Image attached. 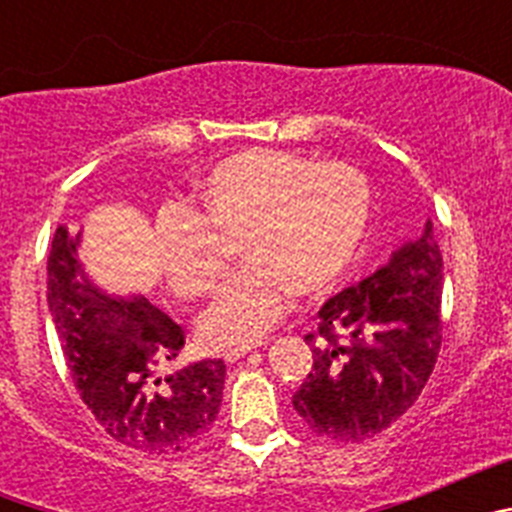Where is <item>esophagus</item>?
Wrapping results in <instances>:
<instances>
[{"label": "esophagus", "mask_w": 512, "mask_h": 512, "mask_svg": "<svg viewBox=\"0 0 512 512\" xmlns=\"http://www.w3.org/2000/svg\"><path fill=\"white\" fill-rule=\"evenodd\" d=\"M259 346H266L264 341H256V343H238V346H228L223 351V359L225 361H238L241 356H246L248 351H253V348H259Z\"/></svg>", "instance_id": "34e87169"}]
</instances>
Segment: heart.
Returning <instances> with one entry per match:
<instances>
[{"label":"heart","instance_id":"heart-1","mask_svg":"<svg viewBox=\"0 0 512 512\" xmlns=\"http://www.w3.org/2000/svg\"><path fill=\"white\" fill-rule=\"evenodd\" d=\"M200 212L171 205L156 217V256L171 292L207 295L225 269L220 235H241L246 261L202 312L207 346L256 341L292 292L318 295L354 261L372 215V184L348 164H312L274 148L223 158L197 179Z\"/></svg>","mask_w":512,"mask_h":512}]
</instances>
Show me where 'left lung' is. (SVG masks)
<instances>
[{
    "instance_id": "1",
    "label": "left lung",
    "mask_w": 512,
    "mask_h": 512,
    "mask_svg": "<svg viewBox=\"0 0 512 512\" xmlns=\"http://www.w3.org/2000/svg\"><path fill=\"white\" fill-rule=\"evenodd\" d=\"M443 259L433 223L318 312L312 372L292 397L312 433L364 441L418 400L441 348Z\"/></svg>"
}]
</instances>
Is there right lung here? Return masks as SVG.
Returning <instances> with one entry per match:
<instances>
[{"label": "right lung", "mask_w": 512, "mask_h": 512, "mask_svg": "<svg viewBox=\"0 0 512 512\" xmlns=\"http://www.w3.org/2000/svg\"><path fill=\"white\" fill-rule=\"evenodd\" d=\"M81 230L58 225L48 253V312L66 364L94 418L115 441L148 454H184L212 431L225 387L223 359L158 374L184 333L143 295H110L79 259Z\"/></svg>", "instance_id": "add662e5"}]
</instances>
